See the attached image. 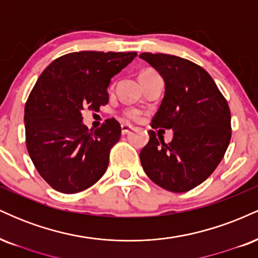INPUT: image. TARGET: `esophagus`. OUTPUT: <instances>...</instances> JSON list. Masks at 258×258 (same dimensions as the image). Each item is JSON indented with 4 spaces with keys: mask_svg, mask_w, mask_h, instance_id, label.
I'll use <instances>...</instances> for the list:
<instances>
[{
    "mask_svg": "<svg viewBox=\"0 0 258 258\" xmlns=\"http://www.w3.org/2000/svg\"><path fill=\"white\" fill-rule=\"evenodd\" d=\"M133 130V126L128 125V123H122L121 125V132H122V135H127V133H130Z\"/></svg>",
    "mask_w": 258,
    "mask_h": 258,
    "instance_id": "1",
    "label": "esophagus"
}]
</instances>
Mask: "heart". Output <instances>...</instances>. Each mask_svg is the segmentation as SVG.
<instances>
[{
	"label": "heart",
	"mask_w": 258,
	"mask_h": 258,
	"mask_svg": "<svg viewBox=\"0 0 258 258\" xmlns=\"http://www.w3.org/2000/svg\"><path fill=\"white\" fill-rule=\"evenodd\" d=\"M149 72H153V70H144V72H142L141 74L149 73ZM141 74H139V75H141ZM127 116L131 117V119H138V116H139V111H137V110H130L128 112H127Z\"/></svg>",
	"instance_id": "b5f03b06"
}]
</instances>
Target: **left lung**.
I'll use <instances>...</instances> for the list:
<instances>
[{
	"label": "left lung",
	"mask_w": 258,
	"mask_h": 258,
	"mask_svg": "<svg viewBox=\"0 0 258 258\" xmlns=\"http://www.w3.org/2000/svg\"><path fill=\"white\" fill-rule=\"evenodd\" d=\"M165 82V94L152 120L153 128L172 130L165 143L149 131L139 158L154 183L173 193H184L209 178L223 159L230 137V110L206 70L170 54L142 53Z\"/></svg>",
	"instance_id": "obj_1"
}]
</instances>
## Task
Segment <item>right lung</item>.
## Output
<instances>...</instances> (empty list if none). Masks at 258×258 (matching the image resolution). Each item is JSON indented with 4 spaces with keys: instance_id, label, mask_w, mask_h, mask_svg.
<instances>
[{
    "instance_id": "right-lung-1",
    "label": "right lung",
    "mask_w": 258,
    "mask_h": 258,
    "mask_svg": "<svg viewBox=\"0 0 258 258\" xmlns=\"http://www.w3.org/2000/svg\"><path fill=\"white\" fill-rule=\"evenodd\" d=\"M136 57V52L69 53L40 75L25 104L26 148L53 189L79 193L105 173L121 126L108 119L99 128L88 130L82 111L108 104L111 79Z\"/></svg>"
}]
</instances>
